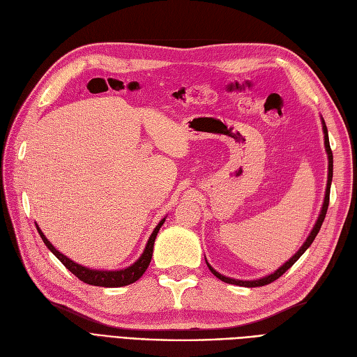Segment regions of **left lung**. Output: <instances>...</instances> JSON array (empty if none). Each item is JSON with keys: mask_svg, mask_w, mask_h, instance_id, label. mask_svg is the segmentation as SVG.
I'll return each mask as SVG.
<instances>
[{"mask_svg": "<svg viewBox=\"0 0 357 357\" xmlns=\"http://www.w3.org/2000/svg\"><path fill=\"white\" fill-rule=\"evenodd\" d=\"M321 123H324V133H325V146H326V153H328V158H329V172H328V187H326V194H325V202H324V208H321V212H320V215H319V220H317V222H316V225H314V228H313V231L310 233V236L307 237V240H305V243L301 246V249L296 252V254L289 259V261H286L283 266L278 270V271H274L273 274H270V275H267V278H262V279H258V280H236V279H229V278H225V275H222V274H220L218 271H215L211 266H209V262L206 261V264H208V267H209V270L216 275L218 279L220 280H222V282H225V283H231V284H238V286H246V287H255V286H264V284H268V283H271V282H274V280H278L280 275L286 271V270H289L294 264L300 259V257L304 254V252L310 248V245L313 243V240L316 238V236H317V233H319V229H320V227H321V224H324V220H325V216H326V212H328V206H329V192H331V182H332V170H333V157H332V149H331V145H329V137H328V129H326V124H325V121H324V119H321Z\"/></svg>", "mask_w": 357, "mask_h": 357, "instance_id": "obj_1", "label": "left lung"}]
</instances>
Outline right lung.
Listing matches in <instances>:
<instances>
[{
    "instance_id": "1",
    "label": "right lung",
    "mask_w": 357,
    "mask_h": 357,
    "mask_svg": "<svg viewBox=\"0 0 357 357\" xmlns=\"http://www.w3.org/2000/svg\"><path fill=\"white\" fill-rule=\"evenodd\" d=\"M165 220H162L158 222V225L154 228V231L151 234V237H149L148 243L145 246V250L142 257L137 259L133 266L124 268V270H119V271H99V270H90V268H86L83 266H79V264H75L74 261H71L70 258H66L65 255H62L59 250H56L54 246L50 243V241L45 238V236L43 234L41 229L38 228L37 225V229L38 233L43 238V241L45 243V246H47L52 252L53 255L59 259L63 266L70 270L74 275H77V278L87 283V284H93V286H102V287H119V286H126V284H130L133 282H136L137 279H141V275L145 273V270L148 268L149 262H151V258H153V249H154V241H155V237H157V233L160 227L163 225Z\"/></svg>"
}]
</instances>
